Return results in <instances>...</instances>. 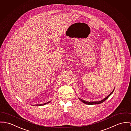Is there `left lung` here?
<instances>
[{
  "label": "left lung",
  "instance_id": "left-lung-1",
  "mask_svg": "<svg viewBox=\"0 0 131 131\" xmlns=\"http://www.w3.org/2000/svg\"><path fill=\"white\" fill-rule=\"evenodd\" d=\"M113 92H114V90L112 92H111V93H110V95H109L107 97H106L105 98H104V99H103L102 100H101V101H97V102H88V101H84V100H82V99H80V100L81 101H82V102H83L84 103H85V104H88V105H93V104H101L102 103H103V102H104V101H105L106 99H107L109 97V96L111 95V94L113 93Z\"/></svg>",
  "mask_w": 131,
  "mask_h": 131
}]
</instances>
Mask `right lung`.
<instances>
[{"mask_svg":"<svg viewBox=\"0 0 131 131\" xmlns=\"http://www.w3.org/2000/svg\"><path fill=\"white\" fill-rule=\"evenodd\" d=\"M50 102H47V103H44V104H40V105H36V106H42V105H45V104H47V103H49Z\"/></svg>","mask_w":131,"mask_h":131,"instance_id":"right-lung-1","label":"right lung"}]
</instances>
